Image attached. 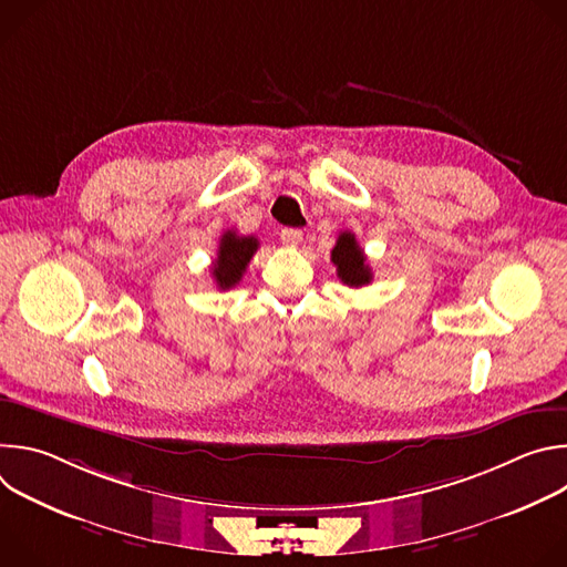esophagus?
Wrapping results in <instances>:
<instances>
[{"instance_id": "34e87169", "label": "esophagus", "mask_w": 567, "mask_h": 567, "mask_svg": "<svg viewBox=\"0 0 567 567\" xmlns=\"http://www.w3.org/2000/svg\"><path fill=\"white\" fill-rule=\"evenodd\" d=\"M280 241L285 247H298L302 241V230L300 228H282L280 230Z\"/></svg>"}]
</instances>
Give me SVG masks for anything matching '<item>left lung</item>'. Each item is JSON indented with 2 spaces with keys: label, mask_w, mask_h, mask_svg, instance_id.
I'll return each instance as SVG.
<instances>
[{
  "label": "left lung",
  "mask_w": 567,
  "mask_h": 567,
  "mask_svg": "<svg viewBox=\"0 0 567 567\" xmlns=\"http://www.w3.org/2000/svg\"><path fill=\"white\" fill-rule=\"evenodd\" d=\"M332 262L337 267V276L348 287H365L372 282V269L365 262V254L359 247L354 233L343 230L332 249Z\"/></svg>",
  "instance_id": "1"
}]
</instances>
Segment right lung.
<instances>
[{"instance_id":"right-lung-1","label":"right lung","mask_w":567,"mask_h":567,"mask_svg":"<svg viewBox=\"0 0 567 567\" xmlns=\"http://www.w3.org/2000/svg\"><path fill=\"white\" fill-rule=\"evenodd\" d=\"M258 247H260V241L254 235H237L235 230H226L221 235L219 247H217V258L210 269L217 289L226 291L241 280V276H245Z\"/></svg>"}]
</instances>
